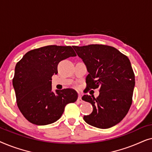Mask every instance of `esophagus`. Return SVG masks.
Listing matches in <instances>:
<instances>
[{"label":"esophagus","instance_id":"1","mask_svg":"<svg viewBox=\"0 0 152 152\" xmlns=\"http://www.w3.org/2000/svg\"><path fill=\"white\" fill-rule=\"evenodd\" d=\"M77 101L79 103H82L83 102V100L82 99V96H81V95H79L78 99H77Z\"/></svg>","mask_w":152,"mask_h":152}]
</instances>
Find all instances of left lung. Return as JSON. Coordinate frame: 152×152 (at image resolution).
<instances>
[{"mask_svg": "<svg viewBox=\"0 0 152 152\" xmlns=\"http://www.w3.org/2000/svg\"><path fill=\"white\" fill-rule=\"evenodd\" d=\"M86 66L87 90L99 88L96 97L84 95L83 100L93 107L84 121L99 129H108L119 123L132 104L135 75L126 55L109 45L92 44L73 46Z\"/></svg>", "mask_w": 152, "mask_h": 152, "instance_id": "1", "label": "left lung"}]
</instances>
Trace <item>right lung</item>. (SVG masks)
Instances as JSON below:
<instances>
[{"instance_id": "1", "label": "right lung", "mask_w": 152, "mask_h": 152, "mask_svg": "<svg viewBox=\"0 0 152 152\" xmlns=\"http://www.w3.org/2000/svg\"><path fill=\"white\" fill-rule=\"evenodd\" d=\"M76 54L71 46L47 45L29 51L16 64L12 84L20 111L31 123L46 125L61 118L66 104L78 95L74 89L52 91L57 65Z\"/></svg>"}]
</instances>
